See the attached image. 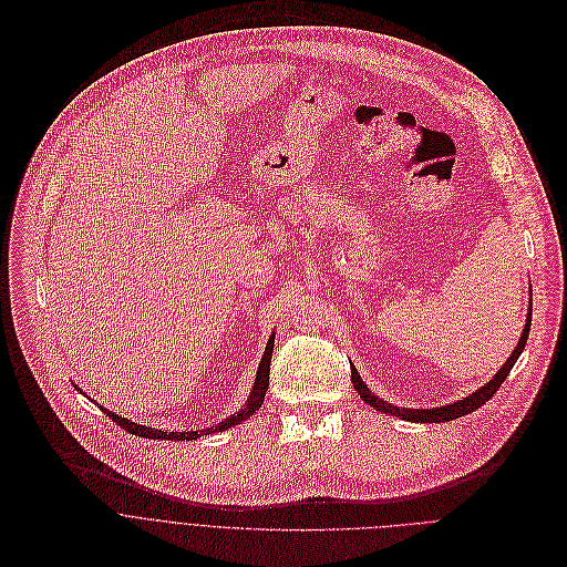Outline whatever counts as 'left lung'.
<instances>
[{
	"label": "left lung",
	"mask_w": 567,
	"mask_h": 567,
	"mask_svg": "<svg viewBox=\"0 0 567 567\" xmlns=\"http://www.w3.org/2000/svg\"><path fill=\"white\" fill-rule=\"evenodd\" d=\"M532 306V303H529ZM529 326H532V308H527V319H525V326H523V332H520V339L516 349L512 351V355L507 358V362L498 369V373L481 389H476L474 393H470L467 398L463 400H456L451 404H444V406H433V409H404V406H395V404H389L384 402L380 395L371 393V389L362 382L358 369L351 364V382L355 386V391L360 393V398L373 406L375 411H382V413H389L393 417H400V420H409V422H449V420H456V417H463L472 411H476L478 406H483L496 391L498 386L505 382V378L509 375V371L514 369L516 360L520 358L525 344H527V337H529Z\"/></svg>",
	"instance_id": "8db88e82"
}]
</instances>
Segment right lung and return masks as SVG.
<instances>
[{
    "mask_svg": "<svg viewBox=\"0 0 567 567\" xmlns=\"http://www.w3.org/2000/svg\"><path fill=\"white\" fill-rule=\"evenodd\" d=\"M272 349H275V332L270 334L268 344H266V351H264V358L259 362V369H257V378H255V384H252V391L246 400V404L237 411V413H230L225 420L207 426V429H198V431H163V429H152V426H145L141 422H132L123 415H116L113 411L104 409V413L121 424L125 431L138 435V437H152V440H194V437H200V435H212V433H218V431H225V429H233L237 424H241L244 420H248L250 415H255L259 411V406L264 404V398H266V391H268V384H270V360H272ZM78 389V384H73ZM89 398V395H86Z\"/></svg>",
    "mask_w": 567,
    "mask_h": 567,
    "instance_id": "1",
    "label": "right lung"
}]
</instances>
